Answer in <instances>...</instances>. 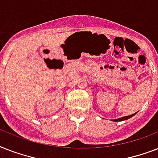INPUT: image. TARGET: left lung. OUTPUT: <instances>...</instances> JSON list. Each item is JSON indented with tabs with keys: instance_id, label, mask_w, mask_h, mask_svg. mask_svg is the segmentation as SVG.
Masks as SVG:
<instances>
[{
	"instance_id": "obj_1",
	"label": "left lung",
	"mask_w": 158,
	"mask_h": 158,
	"mask_svg": "<svg viewBox=\"0 0 158 158\" xmlns=\"http://www.w3.org/2000/svg\"><path fill=\"white\" fill-rule=\"evenodd\" d=\"M137 112L134 113V114H132V115H128V116H125V117H121V118H119V119H116V120H113V121H122V120H128V119H130V118H131L132 116H134V115H135Z\"/></svg>"
}]
</instances>
